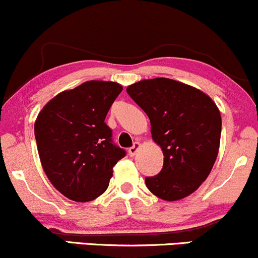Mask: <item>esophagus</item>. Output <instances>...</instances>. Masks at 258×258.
Returning a JSON list of instances; mask_svg holds the SVG:
<instances>
[{
	"instance_id": "obj_1",
	"label": "esophagus",
	"mask_w": 258,
	"mask_h": 258,
	"mask_svg": "<svg viewBox=\"0 0 258 258\" xmlns=\"http://www.w3.org/2000/svg\"><path fill=\"white\" fill-rule=\"evenodd\" d=\"M140 146H141L140 143L135 141V143L133 144L132 148H129V155H130V156H134V155L138 152V150H139V149H140Z\"/></svg>"
}]
</instances>
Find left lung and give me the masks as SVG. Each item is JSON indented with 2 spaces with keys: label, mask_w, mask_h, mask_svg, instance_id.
Wrapping results in <instances>:
<instances>
[{
  "label": "left lung",
  "mask_w": 258,
  "mask_h": 258,
  "mask_svg": "<svg viewBox=\"0 0 258 258\" xmlns=\"http://www.w3.org/2000/svg\"><path fill=\"white\" fill-rule=\"evenodd\" d=\"M126 92L148 114L152 139L165 156L161 172L146 177V187L167 202L192 195L218 156L221 117L217 104L198 88L165 77L141 80Z\"/></svg>",
  "instance_id": "8db88e82"
}]
</instances>
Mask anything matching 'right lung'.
Wrapping results in <instances>:
<instances>
[{"label": "right lung", "mask_w": 258, "mask_h": 258, "mask_svg": "<svg viewBox=\"0 0 258 258\" xmlns=\"http://www.w3.org/2000/svg\"><path fill=\"white\" fill-rule=\"evenodd\" d=\"M121 90L117 82H84L55 96L38 114L34 134L43 170L71 201L84 203L103 195L113 167L125 156L104 121Z\"/></svg>", "instance_id": "add662e5"}]
</instances>
